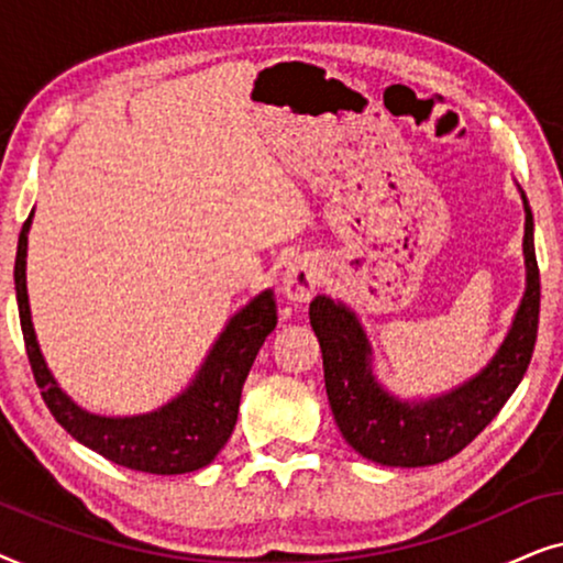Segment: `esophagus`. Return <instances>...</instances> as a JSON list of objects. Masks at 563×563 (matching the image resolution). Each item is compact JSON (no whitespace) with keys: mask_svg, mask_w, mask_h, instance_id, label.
<instances>
[{"mask_svg":"<svg viewBox=\"0 0 563 563\" xmlns=\"http://www.w3.org/2000/svg\"><path fill=\"white\" fill-rule=\"evenodd\" d=\"M320 287V264L312 256L291 258L282 274V295L291 302H307Z\"/></svg>","mask_w":563,"mask_h":563,"instance_id":"34e87169","label":"esophagus"}]
</instances>
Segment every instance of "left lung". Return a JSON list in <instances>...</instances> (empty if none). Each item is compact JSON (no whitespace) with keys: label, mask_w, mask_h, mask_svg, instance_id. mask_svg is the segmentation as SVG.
<instances>
[{"label":"left lung","mask_w":563,"mask_h":563,"mask_svg":"<svg viewBox=\"0 0 563 563\" xmlns=\"http://www.w3.org/2000/svg\"><path fill=\"white\" fill-rule=\"evenodd\" d=\"M520 197L526 210V291L495 356L449 391L397 397L376 379L374 351L358 314L328 295H318L310 302V325L320 341L330 410L345 443L364 459L399 468L449 461L495 420L518 389L533 356L541 312L533 212L522 189Z\"/></svg>","instance_id":"1"}]
</instances>
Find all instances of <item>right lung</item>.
I'll list each match as a JSON object with an SVG mask.
<instances>
[{
	"instance_id": "1",
	"label": "right lung",
	"mask_w": 563,
	"mask_h": 563,
	"mask_svg": "<svg viewBox=\"0 0 563 563\" xmlns=\"http://www.w3.org/2000/svg\"><path fill=\"white\" fill-rule=\"evenodd\" d=\"M33 214L22 225L14 258V291H18L20 325L35 382L45 405L66 433L76 441L110 459L112 464L145 474H187L212 464L214 456L233 435L241 389L249 376L258 349L276 328L274 291L264 289L243 305L225 322L218 341L212 343L195 379L174 399L141 415H97L84 410L60 389L56 376L45 364L37 343L33 314L27 299V233Z\"/></svg>"
}]
</instances>
